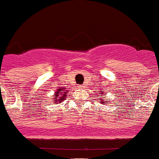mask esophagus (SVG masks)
Segmentation results:
<instances>
[{
    "instance_id": "1",
    "label": "esophagus",
    "mask_w": 159,
    "mask_h": 159,
    "mask_svg": "<svg viewBox=\"0 0 159 159\" xmlns=\"http://www.w3.org/2000/svg\"><path fill=\"white\" fill-rule=\"evenodd\" d=\"M78 87H79L80 89H84V88H85V86H83V85H80Z\"/></svg>"
}]
</instances>
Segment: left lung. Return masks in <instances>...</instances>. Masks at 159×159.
<instances>
[{
	"label": "left lung",
	"mask_w": 159,
	"mask_h": 159,
	"mask_svg": "<svg viewBox=\"0 0 159 159\" xmlns=\"http://www.w3.org/2000/svg\"><path fill=\"white\" fill-rule=\"evenodd\" d=\"M100 92L102 93H101V94H100V95H102V93H104V94H105V93L102 92V91H100ZM102 98H105V97H102ZM99 100H100V101H101V103H102V104H103V105H105V103H107V102H106V101H105V100H101V99H99Z\"/></svg>",
	"instance_id": "obj_1"
}]
</instances>
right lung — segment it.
<instances>
[{"mask_svg": "<svg viewBox=\"0 0 159 159\" xmlns=\"http://www.w3.org/2000/svg\"><path fill=\"white\" fill-rule=\"evenodd\" d=\"M67 90H66L65 88H63L62 87H57V89L56 90V92L53 95V98H52V102H54L53 103L54 104H59L60 102H63V101L66 100L67 94Z\"/></svg>", "mask_w": 159, "mask_h": 159, "instance_id": "right-lung-1", "label": "right lung"}]
</instances>
